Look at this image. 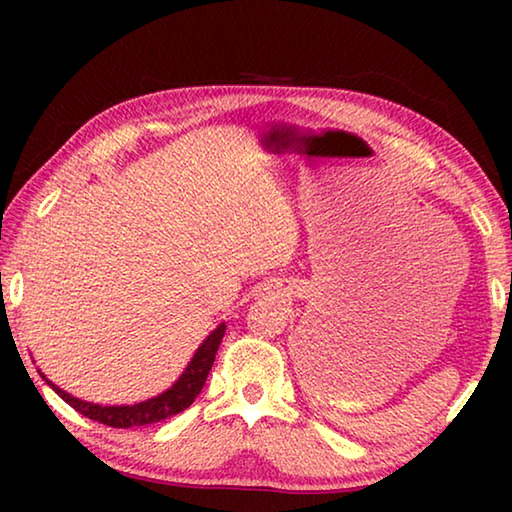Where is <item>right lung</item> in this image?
Returning a JSON list of instances; mask_svg holds the SVG:
<instances>
[{
    "label": "right lung",
    "mask_w": 512,
    "mask_h": 512,
    "mask_svg": "<svg viewBox=\"0 0 512 512\" xmlns=\"http://www.w3.org/2000/svg\"><path fill=\"white\" fill-rule=\"evenodd\" d=\"M225 334V323L216 325L210 334L205 336L203 343L198 345L194 357L189 359V363L173 384L158 395L149 397L144 402H135V404H94L88 400H81V397L69 395L63 388L56 386L54 381L47 379L45 372H40V377L47 381L58 397L72 406V409L79 411L81 415L90 420H97L101 424H108V427H117V429H131V427H142V424H153L160 422L164 418H171L180 411H185L189 404L196 400V395L203 391L205 379L210 375V368L216 357V350H219L221 339Z\"/></svg>",
    "instance_id": "1"
}]
</instances>
